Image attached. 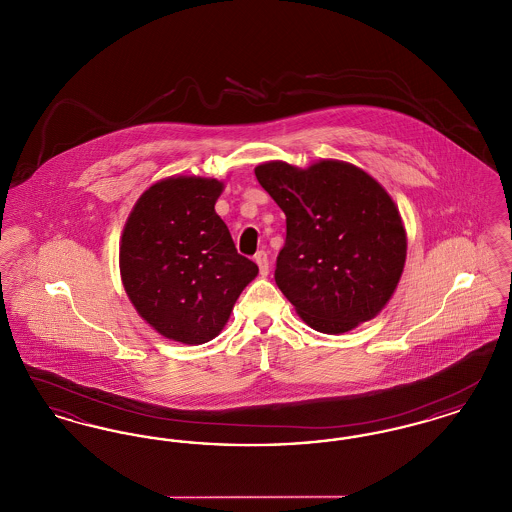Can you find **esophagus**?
I'll use <instances>...</instances> for the list:
<instances>
[{
  "mask_svg": "<svg viewBox=\"0 0 512 512\" xmlns=\"http://www.w3.org/2000/svg\"><path fill=\"white\" fill-rule=\"evenodd\" d=\"M255 263L259 265V272L263 274V276H267L268 274V257H267V251H257L255 253Z\"/></svg>",
  "mask_w": 512,
  "mask_h": 512,
  "instance_id": "34e87169",
  "label": "esophagus"
}]
</instances>
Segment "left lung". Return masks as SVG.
I'll use <instances>...</instances> for the list:
<instances>
[{
  "instance_id": "1",
  "label": "left lung",
  "mask_w": 512,
  "mask_h": 512,
  "mask_svg": "<svg viewBox=\"0 0 512 512\" xmlns=\"http://www.w3.org/2000/svg\"><path fill=\"white\" fill-rule=\"evenodd\" d=\"M255 176L286 215L274 280L313 330L343 334L376 317L395 292L407 234L390 194L363 169L324 159L284 161Z\"/></svg>"
}]
</instances>
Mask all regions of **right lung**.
Returning <instances> with one entry per match:
<instances>
[{"label":"right lung","instance_id":"obj_1","mask_svg":"<svg viewBox=\"0 0 512 512\" xmlns=\"http://www.w3.org/2000/svg\"><path fill=\"white\" fill-rule=\"evenodd\" d=\"M217 178L171 176L136 201L121 238L122 286L138 315L172 341L217 338L259 268L215 211Z\"/></svg>","mask_w":512,"mask_h":512}]
</instances>
